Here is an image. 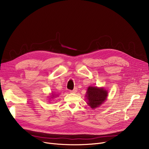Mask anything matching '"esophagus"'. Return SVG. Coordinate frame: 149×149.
Instances as JSON below:
<instances>
[{"label":"esophagus","instance_id":"obj_1","mask_svg":"<svg viewBox=\"0 0 149 149\" xmlns=\"http://www.w3.org/2000/svg\"><path fill=\"white\" fill-rule=\"evenodd\" d=\"M70 92H71V93H76V92H77V88H74L72 91H70Z\"/></svg>","mask_w":149,"mask_h":149}]
</instances>
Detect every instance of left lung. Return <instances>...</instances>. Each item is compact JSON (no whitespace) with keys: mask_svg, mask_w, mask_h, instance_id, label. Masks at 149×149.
<instances>
[{"mask_svg":"<svg viewBox=\"0 0 149 149\" xmlns=\"http://www.w3.org/2000/svg\"><path fill=\"white\" fill-rule=\"evenodd\" d=\"M86 93V97L88 104L92 109H95L104 103L107 99L108 92L103 88L89 86Z\"/></svg>","mask_w":149,"mask_h":149,"instance_id":"left-lung-1","label":"left lung"}]
</instances>
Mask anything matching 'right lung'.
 <instances>
[{
	"label": "right lung",
	"mask_w": 149,
	"mask_h": 149,
	"mask_svg": "<svg viewBox=\"0 0 149 149\" xmlns=\"http://www.w3.org/2000/svg\"><path fill=\"white\" fill-rule=\"evenodd\" d=\"M52 95H52V97H51V98H53V97H54V94H52Z\"/></svg>",
	"instance_id": "obj_1"
}]
</instances>
